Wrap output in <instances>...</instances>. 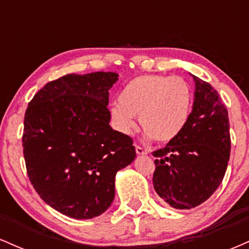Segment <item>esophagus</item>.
Returning a JSON list of instances; mask_svg holds the SVG:
<instances>
[{"instance_id": "obj_1", "label": "esophagus", "mask_w": 249, "mask_h": 249, "mask_svg": "<svg viewBox=\"0 0 249 249\" xmlns=\"http://www.w3.org/2000/svg\"><path fill=\"white\" fill-rule=\"evenodd\" d=\"M136 152L138 156H144V154H147V150H144V148L138 146V145H136Z\"/></svg>"}]
</instances>
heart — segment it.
Returning <instances> with one entry per match:
<instances>
[{
	"label": "heart",
	"instance_id": "1",
	"mask_svg": "<svg viewBox=\"0 0 249 249\" xmlns=\"http://www.w3.org/2000/svg\"><path fill=\"white\" fill-rule=\"evenodd\" d=\"M111 107V117L119 132L131 134L136 118L147 139L167 142L186 126L193 104L192 88L181 77L144 75L133 78Z\"/></svg>",
	"mask_w": 249,
	"mask_h": 249
}]
</instances>
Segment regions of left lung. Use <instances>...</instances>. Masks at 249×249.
I'll return each mask as SVG.
<instances>
[{"label": "left lung", "instance_id": "8db88e82", "mask_svg": "<svg viewBox=\"0 0 249 249\" xmlns=\"http://www.w3.org/2000/svg\"><path fill=\"white\" fill-rule=\"evenodd\" d=\"M191 76L196 89L186 126L164 148L152 153L154 190L177 210L199 206L215 192L231 153L227 108L210 83Z\"/></svg>", "mask_w": 249, "mask_h": 249}]
</instances>
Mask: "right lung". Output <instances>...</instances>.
<instances>
[{"instance_id":"1","label":"right lung","mask_w":249,"mask_h":249,"mask_svg":"<svg viewBox=\"0 0 249 249\" xmlns=\"http://www.w3.org/2000/svg\"><path fill=\"white\" fill-rule=\"evenodd\" d=\"M116 72L69 73L45 84L24 116L23 154L38 196L73 219H92L115 199L119 170L136 158L133 141L110 126Z\"/></svg>"}]
</instances>
